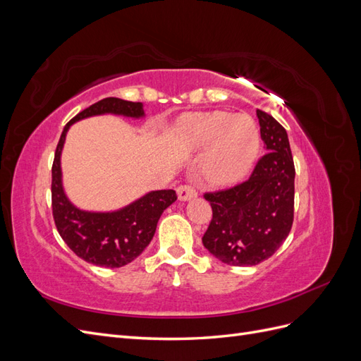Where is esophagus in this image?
Returning <instances> with one entry per match:
<instances>
[{"label": "esophagus", "instance_id": "34e87169", "mask_svg": "<svg viewBox=\"0 0 361 361\" xmlns=\"http://www.w3.org/2000/svg\"><path fill=\"white\" fill-rule=\"evenodd\" d=\"M176 191L179 200H191L194 197H197V190H195L192 185H180Z\"/></svg>", "mask_w": 361, "mask_h": 361}]
</instances>
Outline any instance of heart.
<instances>
[{"label": "heart", "instance_id": "b5f03b06", "mask_svg": "<svg viewBox=\"0 0 361 361\" xmlns=\"http://www.w3.org/2000/svg\"><path fill=\"white\" fill-rule=\"evenodd\" d=\"M178 135L187 147H200L212 141L206 171L216 182L241 178L259 150V129L248 114L228 116L221 111L190 114L180 120Z\"/></svg>", "mask_w": 361, "mask_h": 361}]
</instances>
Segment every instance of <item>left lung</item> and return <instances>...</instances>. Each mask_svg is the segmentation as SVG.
Here are the masks:
<instances>
[{
	"instance_id": "1",
	"label": "left lung",
	"mask_w": 361,
	"mask_h": 361,
	"mask_svg": "<svg viewBox=\"0 0 361 361\" xmlns=\"http://www.w3.org/2000/svg\"><path fill=\"white\" fill-rule=\"evenodd\" d=\"M256 113L268 152L247 180L203 195L211 203L212 220L202 243L233 267H253L271 257L293 223L295 166L286 129L268 113Z\"/></svg>"
}]
</instances>
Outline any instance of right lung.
I'll list each match as a JSON object with an SVG mask.
<instances>
[{"label":"right lung","mask_w":361,"mask_h":361,"mask_svg":"<svg viewBox=\"0 0 361 361\" xmlns=\"http://www.w3.org/2000/svg\"><path fill=\"white\" fill-rule=\"evenodd\" d=\"M108 113L135 118L145 116L141 102L105 97L76 114L64 126L52 162V215L63 241L76 256L97 267L120 268L143 253L155 235L161 214L176 202L178 195L173 190L152 191L114 212L81 211L68 200L60 167L66 133L72 123L81 118Z\"/></svg>","instance_id":"add662e5"}]
</instances>
